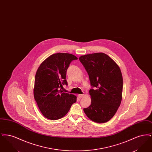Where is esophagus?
<instances>
[{"instance_id":"esophagus-1","label":"esophagus","mask_w":152,"mask_h":152,"mask_svg":"<svg viewBox=\"0 0 152 152\" xmlns=\"http://www.w3.org/2000/svg\"><path fill=\"white\" fill-rule=\"evenodd\" d=\"M78 96H79V97L80 99H81V98H83V96H84V94H79V95H78Z\"/></svg>"}]
</instances>
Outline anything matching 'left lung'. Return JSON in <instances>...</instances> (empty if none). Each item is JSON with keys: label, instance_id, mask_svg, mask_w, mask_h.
<instances>
[{"label": "left lung", "instance_id": "obj_1", "mask_svg": "<svg viewBox=\"0 0 152 152\" xmlns=\"http://www.w3.org/2000/svg\"><path fill=\"white\" fill-rule=\"evenodd\" d=\"M80 61L89 75L91 104L84 111L97 123L110 120L120 105L123 80L119 66L107 55L95 53L81 56Z\"/></svg>", "mask_w": 152, "mask_h": 152}]
</instances>
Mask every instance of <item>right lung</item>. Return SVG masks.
Segmentation results:
<instances>
[{
  "instance_id": "1",
  "label": "right lung",
  "mask_w": 152,
  "mask_h": 152,
  "mask_svg": "<svg viewBox=\"0 0 152 152\" xmlns=\"http://www.w3.org/2000/svg\"><path fill=\"white\" fill-rule=\"evenodd\" d=\"M75 55L58 53L47 58L38 68L35 79L34 95L40 110L44 117L52 120L62 118L76 101L73 94L63 92L66 71Z\"/></svg>"
}]
</instances>
